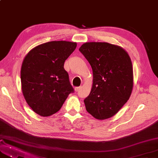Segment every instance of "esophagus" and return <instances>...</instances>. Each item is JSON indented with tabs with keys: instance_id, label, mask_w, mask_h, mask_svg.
Returning a JSON list of instances; mask_svg holds the SVG:
<instances>
[{
	"instance_id": "esophagus-1",
	"label": "esophagus",
	"mask_w": 158,
	"mask_h": 158,
	"mask_svg": "<svg viewBox=\"0 0 158 158\" xmlns=\"http://www.w3.org/2000/svg\"><path fill=\"white\" fill-rule=\"evenodd\" d=\"M80 88H81V87H76V88H75V92H78L79 90L80 89Z\"/></svg>"
}]
</instances>
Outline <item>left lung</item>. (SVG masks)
Listing matches in <instances>:
<instances>
[{
  "instance_id": "left-lung-1",
  "label": "left lung",
  "mask_w": 158,
  "mask_h": 158,
  "mask_svg": "<svg viewBox=\"0 0 158 158\" xmlns=\"http://www.w3.org/2000/svg\"><path fill=\"white\" fill-rule=\"evenodd\" d=\"M79 51L93 72V84L85 98L87 111L98 119L115 115L129 99L133 88L131 59L119 46L105 42H88Z\"/></svg>"
}]
</instances>
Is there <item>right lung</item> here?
<instances>
[{
	"instance_id": "obj_1",
	"label": "right lung",
	"mask_w": 158,
	"mask_h": 158,
	"mask_svg": "<svg viewBox=\"0 0 158 158\" xmlns=\"http://www.w3.org/2000/svg\"><path fill=\"white\" fill-rule=\"evenodd\" d=\"M77 43L50 41L35 47L23 60L21 83L23 97L38 115L48 117L58 112L74 89L64 68Z\"/></svg>"
}]
</instances>
